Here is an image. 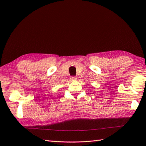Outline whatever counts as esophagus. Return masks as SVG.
<instances>
[{
	"label": "esophagus",
	"instance_id": "esophagus-1",
	"mask_svg": "<svg viewBox=\"0 0 146 146\" xmlns=\"http://www.w3.org/2000/svg\"><path fill=\"white\" fill-rule=\"evenodd\" d=\"M77 78L76 76H71L70 77V80H72V81H75V80H76Z\"/></svg>",
	"mask_w": 146,
	"mask_h": 146
}]
</instances>
